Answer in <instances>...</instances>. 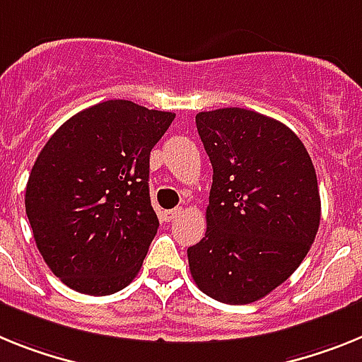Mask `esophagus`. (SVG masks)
<instances>
[{
  "mask_svg": "<svg viewBox=\"0 0 362 362\" xmlns=\"http://www.w3.org/2000/svg\"><path fill=\"white\" fill-rule=\"evenodd\" d=\"M180 213H182V209H178V207L177 209H171V211H163V218L168 220V222H173V220L177 218Z\"/></svg>",
  "mask_w": 362,
  "mask_h": 362,
  "instance_id": "esophagus-1",
  "label": "esophagus"
}]
</instances>
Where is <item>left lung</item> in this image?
Wrapping results in <instances>:
<instances>
[{"label":"left lung","instance_id":"left-lung-1","mask_svg":"<svg viewBox=\"0 0 362 362\" xmlns=\"http://www.w3.org/2000/svg\"><path fill=\"white\" fill-rule=\"evenodd\" d=\"M197 129L213 184L206 237L187 247L189 272L215 300L255 303L300 266L315 240V168L297 134L260 112H199Z\"/></svg>","mask_w":362,"mask_h":362}]
</instances>
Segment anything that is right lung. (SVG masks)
<instances>
[{
  "instance_id": "add662e5",
  "label": "right lung",
  "mask_w": 362,
  "mask_h": 362,
  "mask_svg": "<svg viewBox=\"0 0 362 362\" xmlns=\"http://www.w3.org/2000/svg\"><path fill=\"white\" fill-rule=\"evenodd\" d=\"M175 112L107 100L69 118L30 171L25 209L50 272L80 293L131 284L158 229L149 155Z\"/></svg>"
}]
</instances>
